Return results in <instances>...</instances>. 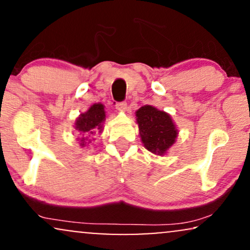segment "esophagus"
Returning a JSON list of instances; mask_svg holds the SVG:
<instances>
[{
	"label": "esophagus",
	"mask_w": 250,
	"mask_h": 250,
	"mask_svg": "<svg viewBox=\"0 0 250 250\" xmlns=\"http://www.w3.org/2000/svg\"><path fill=\"white\" fill-rule=\"evenodd\" d=\"M127 103L125 102H120V103H116V109L119 111H122V113H125V111H127Z\"/></svg>",
	"instance_id": "obj_1"
}]
</instances>
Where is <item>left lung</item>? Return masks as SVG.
Wrapping results in <instances>:
<instances>
[{
  "instance_id": "left-lung-1",
  "label": "left lung",
  "mask_w": 250,
  "mask_h": 250,
  "mask_svg": "<svg viewBox=\"0 0 250 250\" xmlns=\"http://www.w3.org/2000/svg\"><path fill=\"white\" fill-rule=\"evenodd\" d=\"M141 141L147 150L163 156L176 142L179 130L168 113L146 104L135 111Z\"/></svg>"
}]
</instances>
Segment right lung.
Segmentation results:
<instances>
[{"label": "right lung", "instance_id": "1", "mask_svg": "<svg viewBox=\"0 0 250 250\" xmlns=\"http://www.w3.org/2000/svg\"><path fill=\"white\" fill-rule=\"evenodd\" d=\"M105 121V110L102 103H94L87 111L80 114L77 117L74 128L77 131V141L80 147H88L91 141H94V135L101 134L103 130V123Z\"/></svg>", "mask_w": 250, "mask_h": 250}]
</instances>
